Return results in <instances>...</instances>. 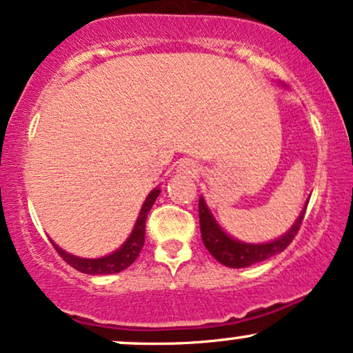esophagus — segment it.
Instances as JSON below:
<instances>
[{
  "label": "esophagus",
  "instance_id": "34e87169",
  "mask_svg": "<svg viewBox=\"0 0 353 353\" xmlns=\"http://www.w3.org/2000/svg\"><path fill=\"white\" fill-rule=\"evenodd\" d=\"M179 171L182 174H189V176H194V174H197V164H195L194 161H190V159H184L179 164Z\"/></svg>",
  "mask_w": 353,
  "mask_h": 353
}]
</instances>
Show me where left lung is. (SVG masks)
I'll return each mask as SVG.
<instances>
[{
  "label": "left lung",
  "instance_id": "obj_1",
  "mask_svg": "<svg viewBox=\"0 0 353 353\" xmlns=\"http://www.w3.org/2000/svg\"><path fill=\"white\" fill-rule=\"evenodd\" d=\"M309 199L305 201L304 209L296 219V222L291 225V228L286 233H283L278 239L266 241V243H245L233 239L227 232L220 227L217 220L207 205L205 199H199V222H201V235L205 248L215 260L228 266V268H246L254 263H260L281 253L288 245L294 240L296 233L299 232L301 223H303L305 207H307Z\"/></svg>",
  "mask_w": 353,
  "mask_h": 353
}]
</instances>
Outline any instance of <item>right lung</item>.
<instances>
[{"instance_id":"add662e5","label":"right lung","mask_w":353,"mask_h":353,"mask_svg":"<svg viewBox=\"0 0 353 353\" xmlns=\"http://www.w3.org/2000/svg\"><path fill=\"white\" fill-rule=\"evenodd\" d=\"M159 192H161V188H154L150 194H148L146 201L143 202V207L141 210H139V215L138 219H136V223L133 230L130 233V236L125 240V243H123L120 248L114 250V252H112L110 254H105V256H100V258H80L72 253H67L65 250L61 248V246L55 245L52 240L50 241H52L54 248L57 250V253L62 256V260L69 263L72 268L80 271V273L92 274V276L120 273V271L126 270L128 266L133 265L136 258H138L139 252L143 250L144 232H146V228H144L146 227V217L148 214H150L151 207L154 205Z\"/></svg>"}]
</instances>
